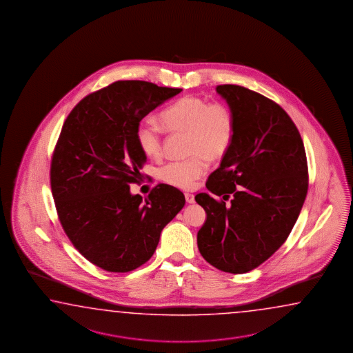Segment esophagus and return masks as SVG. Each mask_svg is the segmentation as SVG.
<instances>
[{
  "instance_id": "1",
  "label": "esophagus",
  "mask_w": 353,
  "mask_h": 353,
  "mask_svg": "<svg viewBox=\"0 0 353 353\" xmlns=\"http://www.w3.org/2000/svg\"><path fill=\"white\" fill-rule=\"evenodd\" d=\"M185 201H187V203H189V204H193V203H194L193 194L185 193Z\"/></svg>"
}]
</instances>
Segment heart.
<instances>
[{"label": "heart", "mask_w": 353, "mask_h": 353, "mask_svg": "<svg viewBox=\"0 0 353 353\" xmlns=\"http://www.w3.org/2000/svg\"><path fill=\"white\" fill-rule=\"evenodd\" d=\"M166 129L190 132V152L187 160H174L161 166L160 179L179 189H192L196 180L207 173L210 159H218L228 152L234 138V117L227 105L208 103L198 97H184L160 114ZM135 139L140 152L150 159L163 152L161 129L155 119H144L137 128Z\"/></svg>", "instance_id": "1"}]
</instances>
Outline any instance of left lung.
<instances>
[{
    "label": "left lung",
    "mask_w": 353,
    "mask_h": 353,
    "mask_svg": "<svg viewBox=\"0 0 353 353\" xmlns=\"http://www.w3.org/2000/svg\"><path fill=\"white\" fill-rule=\"evenodd\" d=\"M216 92L234 117V138L207 180L223 199L195 195L207 213L196 242L209 264L242 274L288 238L308 190V166L297 126L279 105L238 85H219Z\"/></svg>",
    "instance_id": "obj_1"
}]
</instances>
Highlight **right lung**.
<instances>
[{
	"instance_id": "obj_1",
	"label": "right lung",
	"mask_w": 353,
	"mask_h": 353,
	"mask_svg": "<svg viewBox=\"0 0 353 353\" xmlns=\"http://www.w3.org/2000/svg\"><path fill=\"white\" fill-rule=\"evenodd\" d=\"M180 91L117 81L83 97L63 123L50 169L56 210L74 247L101 270L125 273L148 262L185 204L184 194L168 184L145 199L130 193L146 161L137 128Z\"/></svg>"
}]
</instances>
